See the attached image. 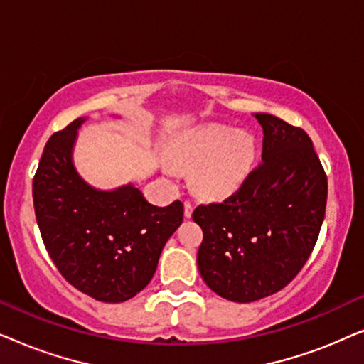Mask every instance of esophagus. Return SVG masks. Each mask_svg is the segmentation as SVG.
<instances>
[{"label": "esophagus", "mask_w": 364, "mask_h": 364, "mask_svg": "<svg viewBox=\"0 0 364 364\" xmlns=\"http://www.w3.org/2000/svg\"><path fill=\"white\" fill-rule=\"evenodd\" d=\"M192 212H193L192 203L191 202H183V215H186V218H191Z\"/></svg>", "instance_id": "esophagus-1"}]
</instances>
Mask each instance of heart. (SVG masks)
<instances>
[{
    "instance_id": "b5f03b06",
    "label": "heart",
    "mask_w": 364,
    "mask_h": 364,
    "mask_svg": "<svg viewBox=\"0 0 364 364\" xmlns=\"http://www.w3.org/2000/svg\"><path fill=\"white\" fill-rule=\"evenodd\" d=\"M171 154L181 166L193 167L192 186L200 196L223 198L247 181L257 157V144L247 132L207 126L173 144ZM166 168L172 171L171 166Z\"/></svg>"
}]
</instances>
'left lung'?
<instances>
[{"label": "left lung", "instance_id": "left-lung-1", "mask_svg": "<svg viewBox=\"0 0 364 364\" xmlns=\"http://www.w3.org/2000/svg\"><path fill=\"white\" fill-rule=\"evenodd\" d=\"M263 129L262 164L222 203L198 205L203 230L197 253L207 287L250 303L285 288L305 265L325 218L328 182L311 139L272 114Z\"/></svg>", "mask_w": 364, "mask_h": 364}]
</instances>
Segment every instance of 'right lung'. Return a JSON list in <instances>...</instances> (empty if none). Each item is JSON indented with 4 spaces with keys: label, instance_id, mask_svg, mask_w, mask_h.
<instances>
[{
    "label": "right lung",
    "instance_id": "add662e5",
    "mask_svg": "<svg viewBox=\"0 0 364 364\" xmlns=\"http://www.w3.org/2000/svg\"><path fill=\"white\" fill-rule=\"evenodd\" d=\"M86 121L76 119L48 141L33 181L34 212L61 275L94 300L121 303L152 280L183 205H152L134 183L102 191L84 181L73 152Z\"/></svg>",
    "mask_w": 364,
    "mask_h": 364
}]
</instances>
